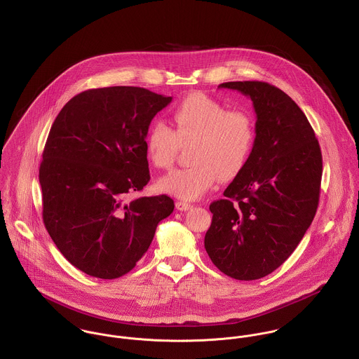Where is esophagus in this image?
I'll list each match as a JSON object with an SVG mask.
<instances>
[{
    "mask_svg": "<svg viewBox=\"0 0 359 359\" xmlns=\"http://www.w3.org/2000/svg\"><path fill=\"white\" fill-rule=\"evenodd\" d=\"M175 207H177V210H180V211H187V210L192 208L194 205L187 203V202H177V203H175Z\"/></svg>",
    "mask_w": 359,
    "mask_h": 359,
    "instance_id": "esophagus-1",
    "label": "esophagus"
}]
</instances>
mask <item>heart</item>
<instances>
[{
  "instance_id": "b5f03b06",
  "label": "heart",
  "mask_w": 359,
  "mask_h": 359,
  "mask_svg": "<svg viewBox=\"0 0 359 359\" xmlns=\"http://www.w3.org/2000/svg\"><path fill=\"white\" fill-rule=\"evenodd\" d=\"M171 128L154 121L145 137V149L154 167L170 168L181 147L194 144L189 167L178 168L157 181L161 192L195 201L218 178L232 181L248 165L257 140L256 120L243 109H232L203 94H194L171 111Z\"/></svg>"
}]
</instances>
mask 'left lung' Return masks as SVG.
<instances>
[{"label":"left lung","instance_id":"8db88e82","mask_svg":"<svg viewBox=\"0 0 359 359\" xmlns=\"http://www.w3.org/2000/svg\"><path fill=\"white\" fill-rule=\"evenodd\" d=\"M218 87L250 97L257 140L225 198L210 205L205 252L225 275L255 280L280 266L309 228L319 203L322 154L306 114L282 90L264 81Z\"/></svg>","mask_w":359,"mask_h":359}]
</instances>
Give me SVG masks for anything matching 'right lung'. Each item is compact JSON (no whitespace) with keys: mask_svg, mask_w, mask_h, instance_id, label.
<instances>
[{"mask_svg":"<svg viewBox=\"0 0 359 359\" xmlns=\"http://www.w3.org/2000/svg\"><path fill=\"white\" fill-rule=\"evenodd\" d=\"M171 100L141 87L87 90L52 124L39 175L43 219L59 252L90 276L130 272L174 210L167 195L130 199L151 180L145 137Z\"/></svg>","mask_w":359,"mask_h":359,"instance_id":"add662e5","label":"right lung"}]
</instances>
